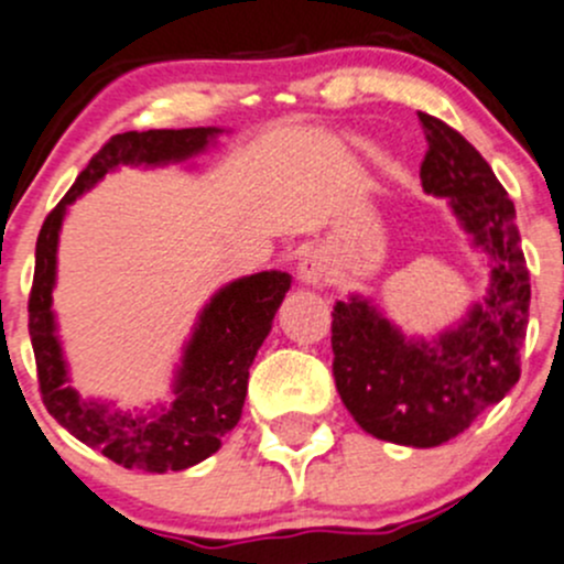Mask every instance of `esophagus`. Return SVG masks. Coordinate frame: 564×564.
<instances>
[{"label":"esophagus","instance_id":"obj_1","mask_svg":"<svg viewBox=\"0 0 564 564\" xmlns=\"http://www.w3.org/2000/svg\"><path fill=\"white\" fill-rule=\"evenodd\" d=\"M297 278L307 286H324L329 281V262L322 251H307L297 264Z\"/></svg>","mask_w":564,"mask_h":564}]
</instances>
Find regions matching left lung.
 Wrapping results in <instances>:
<instances>
[{
	"label": "left lung",
	"instance_id": "8db88e82",
	"mask_svg": "<svg viewBox=\"0 0 564 564\" xmlns=\"http://www.w3.org/2000/svg\"><path fill=\"white\" fill-rule=\"evenodd\" d=\"M426 142L422 186L448 199L470 246L484 253L489 289L454 327L405 335L370 297L351 294L332 311V372L361 430L397 446L432 448L465 432L519 381L530 318L517 207L486 159L448 123L419 112Z\"/></svg>",
	"mask_w": 564,
	"mask_h": 564
}]
</instances>
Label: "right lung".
Instances as JSON below:
<instances>
[{
    "label": "right lung",
    "mask_w": 564,
    "mask_h": 564,
    "mask_svg": "<svg viewBox=\"0 0 564 564\" xmlns=\"http://www.w3.org/2000/svg\"><path fill=\"white\" fill-rule=\"evenodd\" d=\"M221 132L218 127H194L116 134L88 162L62 203L53 207L37 237L29 335L43 402L69 435L129 470H186L221 448V437L240 422L248 370L270 335L272 318L292 286V275L264 270L218 289L199 311L192 337L183 343L170 402L123 411L116 402L80 397L78 389L69 387V365L53 311L58 232L69 205L108 173H116L123 164L145 170L186 164L205 153Z\"/></svg>",
    "instance_id": "obj_1"
}]
</instances>
